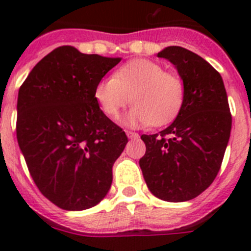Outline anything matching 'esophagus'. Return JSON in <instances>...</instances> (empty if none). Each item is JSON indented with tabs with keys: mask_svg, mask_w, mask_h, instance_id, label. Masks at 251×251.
I'll return each instance as SVG.
<instances>
[{
	"mask_svg": "<svg viewBox=\"0 0 251 251\" xmlns=\"http://www.w3.org/2000/svg\"><path fill=\"white\" fill-rule=\"evenodd\" d=\"M126 133H127V136H128V138H130V139H136V138H138V133H136V132H132V130H126Z\"/></svg>",
	"mask_w": 251,
	"mask_h": 251,
	"instance_id": "34e87169",
	"label": "esophagus"
}]
</instances>
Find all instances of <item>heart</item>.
I'll return each instance as SVG.
<instances>
[{
	"label": "heart",
	"mask_w": 251,
	"mask_h": 251,
	"mask_svg": "<svg viewBox=\"0 0 251 251\" xmlns=\"http://www.w3.org/2000/svg\"><path fill=\"white\" fill-rule=\"evenodd\" d=\"M95 100L109 118H117L132 100L124 122L128 126H165L178 114L185 100L182 77L166 72L158 63L136 59L99 81Z\"/></svg>",
	"instance_id": "1"
}]
</instances>
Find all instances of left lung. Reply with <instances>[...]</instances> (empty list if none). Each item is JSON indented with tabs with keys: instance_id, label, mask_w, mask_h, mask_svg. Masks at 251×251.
Listing matches in <instances>:
<instances>
[{
	"instance_id": "1",
	"label": "left lung",
	"mask_w": 251,
	"mask_h": 251,
	"mask_svg": "<svg viewBox=\"0 0 251 251\" xmlns=\"http://www.w3.org/2000/svg\"><path fill=\"white\" fill-rule=\"evenodd\" d=\"M177 68L185 100L170 127L142 134L146 154L139 159L150 191L161 200L182 202L214 182L231 130V113L221 75L192 51L168 46L157 54Z\"/></svg>"
}]
</instances>
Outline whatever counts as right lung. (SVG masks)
Masks as SVG:
<instances>
[{
  "mask_svg": "<svg viewBox=\"0 0 251 251\" xmlns=\"http://www.w3.org/2000/svg\"><path fill=\"white\" fill-rule=\"evenodd\" d=\"M121 61L60 46L35 65L17 99L16 134L40 192L80 211L100 202L128 138L95 100V86Z\"/></svg>",
  "mask_w": 251,
  "mask_h": 251,
  "instance_id": "obj_1",
  "label": "right lung"
}]
</instances>
